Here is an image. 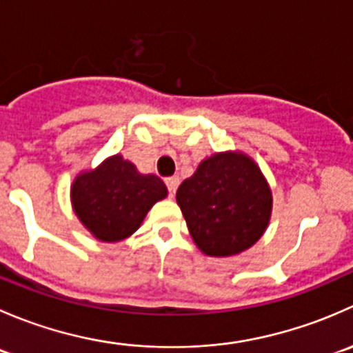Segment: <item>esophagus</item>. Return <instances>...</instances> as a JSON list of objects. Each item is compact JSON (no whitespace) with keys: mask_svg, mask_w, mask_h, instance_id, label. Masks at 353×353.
<instances>
[{"mask_svg":"<svg viewBox=\"0 0 353 353\" xmlns=\"http://www.w3.org/2000/svg\"><path fill=\"white\" fill-rule=\"evenodd\" d=\"M165 184H167V190H169V194H170V196H174V193H176L177 186H179V177H177V176L167 177Z\"/></svg>","mask_w":353,"mask_h":353,"instance_id":"obj_1","label":"esophagus"}]
</instances>
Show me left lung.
Masks as SVG:
<instances>
[{
    "label": "left lung",
    "mask_w": 353,
    "mask_h": 353,
    "mask_svg": "<svg viewBox=\"0 0 353 353\" xmlns=\"http://www.w3.org/2000/svg\"><path fill=\"white\" fill-rule=\"evenodd\" d=\"M194 244L227 258L259 241L272 216V190L254 160L222 152L203 160L176 194Z\"/></svg>",
    "instance_id": "1"
}]
</instances>
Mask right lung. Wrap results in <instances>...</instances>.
<instances>
[{"label":"right lung","mask_w":353,"mask_h":353,"mask_svg":"<svg viewBox=\"0 0 353 353\" xmlns=\"http://www.w3.org/2000/svg\"><path fill=\"white\" fill-rule=\"evenodd\" d=\"M167 196L154 174H140L119 154L94 170H85L71 184V205L85 229L102 243H119L137 232L148 210Z\"/></svg>","instance_id":"add662e5"}]
</instances>
